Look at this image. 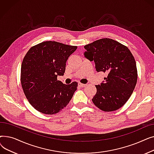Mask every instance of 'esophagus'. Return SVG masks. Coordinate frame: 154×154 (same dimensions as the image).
<instances>
[{"instance_id":"esophagus-1","label":"esophagus","mask_w":154,"mask_h":154,"mask_svg":"<svg viewBox=\"0 0 154 154\" xmlns=\"http://www.w3.org/2000/svg\"><path fill=\"white\" fill-rule=\"evenodd\" d=\"M78 85H79V87H85V86H86L85 84H82V83H80V82H79V83H78Z\"/></svg>"}]
</instances>
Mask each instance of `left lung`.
Returning <instances> with one entry per match:
<instances>
[{"mask_svg": "<svg viewBox=\"0 0 154 154\" xmlns=\"http://www.w3.org/2000/svg\"><path fill=\"white\" fill-rule=\"evenodd\" d=\"M84 55L94 61L97 72L106 73L105 81L95 85L93 103L104 112L122 107L131 96L137 81L136 62L125 45L111 38H103L84 46Z\"/></svg>", "mask_w": 154, "mask_h": 154, "instance_id": "obj_1", "label": "left lung"}]
</instances>
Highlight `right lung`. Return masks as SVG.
I'll return each mask as SVG.
<instances>
[{
    "label": "right lung",
    "instance_id": "1",
    "mask_svg": "<svg viewBox=\"0 0 154 154\" xmlns=\"http://www.w3.org/2000/svg\"><path fill=\"white\" fill-rule=\"evenodd\" d=\"M77 46L45 41L32 46L21 66L20 81L26 98L38 112L53 115L66 107L78 83L63 84L57 80L66 70L69 57Z\"/></svg>",
    "mask_w": 154,
    "mask_h": 154
}]
</instances>
